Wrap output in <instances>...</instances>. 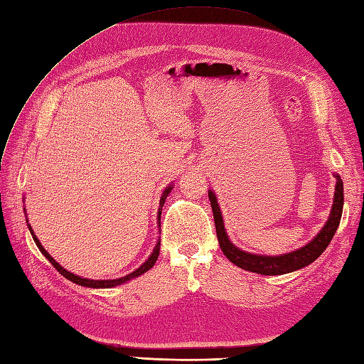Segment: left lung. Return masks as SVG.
Instances as JSON below:
<instances>
[{
  "label": "left lung",
  "mask_w": 364,
  "mask_h": 364,
  "mask_svg": "<svg viewBox=\"0 0 364 364\" xmlns=\"http://www.w3.org/2000/svg\"><path fill=\"white\" fill-rule=\"evenodd\" d=\"M333 176H336L337 183H336V193H333L331 214L326 223L323 225V228L320 230V232L316 235V237L304 245V247L287 254H280V255L254 254L235 247V245L230 240L227 230H225L218 198H215L214 191L210 190L208 198H210L213 214H214L215 232H218L219 245L223 254L227 255V259L231 263H234L235 267L250 272L262 274V276H282V274H288V272L301 269L304 267H308V264H311L314 260H317L323 254V251L328 248L333 234H336L340 225L341 213H343V200H345V196H343V181L338 174H333Z\"/></svg>",
  "instance_id": "8db88e82"
}]
</instances>
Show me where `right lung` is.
I'll list each match as a JSON object with an SVG mask.
<instances>
[{
    "label": "right lung",
    "instance_id": "1",
    "mask_svg": "<svg viewBox=\"0 0 364 364\" xmlns=\"http://www.w3.org/2000/svg\"><path fill=\"white\" fill-rule=\"evenodd\" d=\"M173 190V185H168L166 186V188L164 190V193H162V196H161V200H159V210H158V225L161 227V214H162V206H164V203H165V199H166V196L170 194V191ZM24 211H26V206H24ZM26 215H27V213H26ZM26 222H27V227H28V231H31V234H32V237H33V240H35V243H36V247L39 248V251L43 252V255L44 257L50 262L53 267L60 271V274H63V276L67 279V280H70V282H73V283H76V284H81V287H85V288H95V289H100V288H114V287H119V284H122V283H127V282H130V280H133V279H136V277H139V276H142L144 272H146L149 269H151L153 267H154V263H156V260H158V255H159V250H161V240H158L156 242V247H154V250H153V252L150 254V257L146 259L139 268L137 269H134L133 272H130V274H127V276H124V277H119V279H109V280H93V279H85V277H80V276H76V274H73V272H70V271H67V269H64L60 263H58L50 254H48L46 250H44V247L41 245V242L38 240V237L35 235V232H33V230H32V227H31V223H28V220L26 219Z\"/></svg>",
    "mask_w": 364,
    "mask_h": 364
}]
</instances>
